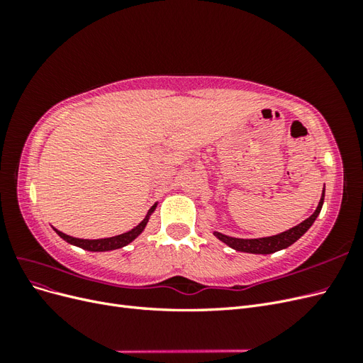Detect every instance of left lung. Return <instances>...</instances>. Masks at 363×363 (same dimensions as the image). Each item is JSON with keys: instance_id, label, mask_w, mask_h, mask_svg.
<instances>
[{"instance_id": "1", "label": "left lung", "mask_w": 363, "mask_h": 363, "mask_svg": "<svg viewBox=\"0 0 363 363\" xmlns=\"http://www.w3.org/2000/svg\"><path fill=\"white\" fill-rule=\"evenodd\" d=\"M324 195H325V186L323 189L321 200H320V203H318L316 211L309 218L304 219L303 223L286 230V232H283V233L268 236V238H257V239L232 238V236H227V235H223L219 232H213V235L219 240H221V242H224L225 245H228L230 248H233L236 251L251 252V255H271V252L284 250V248H288L289 245H292L294 242H296V240H298L307 232V230L312 227V224L315 223V219L318 218V215H320L321 208H323Z\"/></svg>"}]
</instances>
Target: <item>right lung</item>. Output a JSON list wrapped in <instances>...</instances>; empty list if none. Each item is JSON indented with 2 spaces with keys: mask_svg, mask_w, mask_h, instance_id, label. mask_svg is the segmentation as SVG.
Wrapping results in <instances>:
<instances>
[{
  "mask_svg": "<svg viewBox=\"0 0 363 363\" xmlns=\"http://www.w3.org/2000/svg\"><path fill=\"white\" fill-rule=\"evenodd\" d=\"M157 207V203L152 206L148 213L145 215V218L142 219V221L130 230V232L127 233H123V235H118V236H112V238H103V239H80V238H72L69 235H65L62 232H59V230L54 228V232H56L63 240H67L68 244L71 245H75V247H80L83 250H87V251H112V250H118V248H123L125 245H128L130 242H133V240L144 232V228L147 227L148 221H150V216L155 213Z\"/></svg>",
  "mask_w": 363,
  "mask_h": 363,
  "instance_id": "obj_1",
  "label": "right lung"
}]
</instances>
